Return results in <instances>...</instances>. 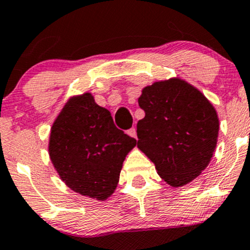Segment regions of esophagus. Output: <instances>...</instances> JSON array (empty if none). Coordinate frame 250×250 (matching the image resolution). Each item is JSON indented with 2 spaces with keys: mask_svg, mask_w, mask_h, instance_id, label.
Here are the masks:
<instances>
[{
  "mask_svg": "<svg viewBox=\"0 0 250 250\" xmlns=\"http://www.w3.org/2000/svg\"><path fill=\"white\" fill-rule=\"evenodd\" d=\"M127 133H128V135H129V137L135 138V139H137V129H135L134 127L130 128V129H128Z\"/></svg>",
  "mask_w": 250,
  "mask_h": 250,
  "instance_id": "obj_1",
  "label": "esophagus"
}]
</instances>
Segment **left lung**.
<instances>
[{"mask_svg": "<svg viewBox=\"0 0 250 250\" xmlns=\"http://www.w3.org/2000/svg\"><path fill=\"white\" fill-rule=\"evenodd\" d=\"M145 117L137 125L138 147L173 188L197 178L218 143V113L185 80L173 77L146 85L138 99Z\"/></svg>", "mask_w": 250, "mask_h": 250, "instance_id": "8db88e82", "label": "left lung"}]
</instances>
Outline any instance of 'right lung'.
<instances>
[{
  "label": "right lung",
  "instance_id": "add662e5",
  "mask_svg": "<svg viewBox=\"0 0 250 250\" xmlns=\"http://www.w3.org/2000/svg\"><path fill=\"white\" fill-rule=\"evenodd\" d=\"M135 145L87 92L65 103L50 128L48 152L67 188L105 201L115 192L123 161Z\"/></svg>",
  "mask_w": 250,
  "mask_h": 250
}]
</instances>
